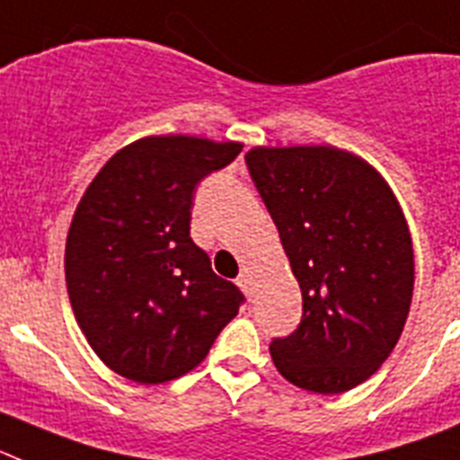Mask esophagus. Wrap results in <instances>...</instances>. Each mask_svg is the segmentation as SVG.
<instances>
[{"label":"esophagus","instance_id":"1","mask_svg":"<svg viewBox=\"0 0 460 460\" xmlns=\"http://www.w3.org/2000/svg\"><path fill=\"white\" fill-rule=\"evenodd\" d=\"M238 288H241L248 296H252V278H250L248 273H241V276H238Z\"/></svg>","mask_w":460,"mask_h":460}]
</instances>
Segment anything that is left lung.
Listing matches in <instances>:
<instances>
[{
	"label": "left lung",
	"mask_w": 460,
	"mask_h": 460,
	"mask_svg": "<svg viewBox=\"0 0 460 460\" xmlns=\"http://www.w3.org/2000/svg\"><path fill=\"white\" fill-rule=\"evenodd\" d=\"M245 164L302 288V323L273 339V365L304 391H350L407 320L414 250L402 210L372 165L334 146H257Z\"/></svg>",
	"instance_id": "obj_1"
}]
</instances>
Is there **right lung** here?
<instances>
[{
    "label": "right lung",
    "mask_w": 460,
    "mask_h": 460,
    "mask_svg": "<svg viewBox=\"0 0 460 460\" xmlns=\"http://www.w3.org/2000/svg\"><path fill=\"white\" fill-rule=\"evenodd\" d=\"M241 149L145 137L114 154L79 200L65 245L69 302L91 349L126 379L191 372L245 302L189 236L196 187Z\"/></svg>",
    "instance_id": "right-lung-1"
}]
</instances>
